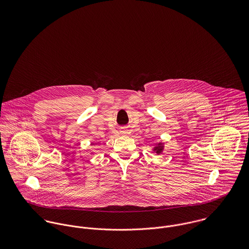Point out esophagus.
I'll return each instance as SVG.
<instances>
[{
	"mask_svg": "<svg viewBox=\"0 0 249 249\" xmlns=\"http://www.w3.org/2000/svg\"><path fill=\"white\" fill-rule=\"evenodd\" d=\"M126 132H127V130H126V129H124V128L121 129V133H122V134H125Z\"/></svg>",
	"mask_w": 249,
	"mask_h": 249,
	"instance_id": "1",
	"label": "esophagus"
}]
</instances>
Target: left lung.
Instances as JSON below:
<instances>
[{
	"mask_svg": "<svg viewBox=\"0 0 249 249\" xmlns=\"http://www.w3.org/2000/svg\"><path fill=\"white\" fill-rule=\"evenodd\" d=\"M164 147H165V146H164V142H158L153 145L152 151L159 155V154H162V152H163V150H164Z\"/></svg>",
	"mask_w": 249,
	"mask_h": 249,
	"instance_id": "obj_1",
	"label": "left lung"
}]
</instances>
